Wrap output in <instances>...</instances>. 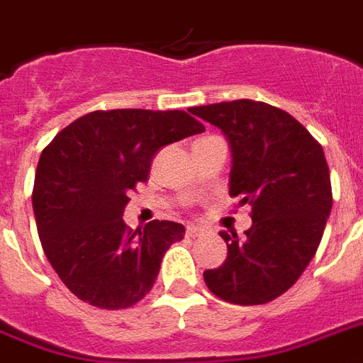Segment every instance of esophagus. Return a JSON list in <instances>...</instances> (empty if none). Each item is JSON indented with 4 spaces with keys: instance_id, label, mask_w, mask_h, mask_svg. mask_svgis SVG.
Returning a JSON list of instances; mask_svg holds the SVG:
<instances>
[{
    "instance_id": "34e87169",
    "label": "esophagus",
    "mask_w": 363,
    "mask_h": 363,
    "mask_svg": "<svg viewBox=\"0 0 363 363\" xmlns=\"http://www.w3.org/2000/svg\"><path fill=\"white\" fill-rule=\"evenodd\" d=\"M185 233H187V237L196 238V237H201V235H202V229H199V227H195V225H189Z\"/></svg>"
}]
</instances>
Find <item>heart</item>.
<instances>
[{
    "mask_svg": "<svg viewBox=\"0 0 363 363\" xmlns=\"http://www.w3.org/2000/svg\"><path fill=\"white\" fill-rule=\"evenodd\" d=\"M206 138H208V136H206ZM201 140H202V138H201Z\"/></svg>",
    "mask_w": 363,
    "mask_h": 363,
    "instance_id": "obj_1",
    "label": "heart"
}]
</instances>
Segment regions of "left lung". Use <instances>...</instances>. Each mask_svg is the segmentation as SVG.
<instances>
[{"label": "left lung", "mask_w": 363, "mask_h": 363, "mask_svg": "<svg viewBox=\"0 0 363 363\" xmlns=\"http://www.w3.org/2000/svg\"><path fill=\"white\" fill-rule=\"evenodd\" d=\"M189 111L225 134L229 195L252 206L246 237L220 233L227 259L204 271V282L233 305L272 301L297 282L324 235L333 204L324 150L299 121L265 102L233 100Z\"/></svg>", "instance_id": "left-lung-1"}]
</instances>
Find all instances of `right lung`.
<instances>
[{"instance_id":"1","label":"right lung","mask_w":363,"mask_h":363,"mask_svg":"<svg viewBox=\"0 0 363 363\" xmlns=\"http://www.w3.org/2000/svg\"><path fill=\"white\" fill-rule=\"evenodd\" d=\"M187 111H91L52 138L39 157L32 204L47 259L81 301L106 311L150 294L170 244L185 229L159 221L132 231L123 221L162 145L201 134Z\"/></svg>"}]
</instances>
